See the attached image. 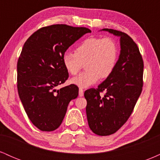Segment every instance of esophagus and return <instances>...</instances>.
Instances as JSON below:
<instances>
[{
	"instance_id": "1",
	"label": "esophagus",
	"mask_w": 160,
	"mask_h": 160,
	"mask_svg": "<svg viewBox=\"0 0 160 160\" xmlns=\"http://www.w3.org/2000/svg\"><path fill=\"white\" fill-rule=\"evenodd\" d=\"M79 96H80V97L83 96V89H81V88H80V89H79Z\"/></svg>"
}]
</instances>
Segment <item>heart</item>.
I'll use <instances>...</instances> for the list:
<instances>
[{
    "mask_svg": "<svg viewBox=\"0 0 160 160\" xmlns=\"http://www.w3.org/2000/svg\"><path fill=\"white\" fill-rule=\"evenodd\" d=\"M118 49L111 38H90L77 47L76 53L67 51L62 56V63L68 72L76 75L85 63V72L71 79L80 88L89 87L101 79L108 78L115 68Z\"/></svg>",
    "mask_w": 160,
    "mask_h": 160,
    "instance_id": "obj_1",
    "label": "heart"
}]
</instances>
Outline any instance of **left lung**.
Listing matches in <instances>:
<instances>
[{"mask_svg": "<svg viewBox=\"0 0 160 160\" xmlns=\"http://www.w3.org/2000/svg\"><path fill=\"white\" fill-rule=\"evenodd\" d=\"M101 31L120 38V56L112 74L97 89L85 91L84 96L89 128L106 136L122 127L132 113L142 90L144 63L138 47L128 34L113 29ZM103 91L106 94L100 95Z\"/></svg>", "mask_w": 160, "mask_h": 160, "instance_id": "8db88e82", "label": "left lung"}]
</instances>
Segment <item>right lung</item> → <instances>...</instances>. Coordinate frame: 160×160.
Returning <instances> with one entry per match:
<instances>
[{"label": "right lung", "instance_id": "obj_1", "mask_svg": "<svg viewBox=\"0 0 160 160\" xmlns=\"http://www.w3.org/2000/svg\"><path fill=\"white\" fill-rule=\"evenodd\" d=\"M91 30L53 25L42 28L26 40L17 63L18 92L29 120L41 131H54L62 124L68 105L78 96L74 84L56 89L68 78L62 56Z\"/></svg>", "mask_w": 160, "mask_h": 160}]
</instances>
